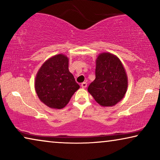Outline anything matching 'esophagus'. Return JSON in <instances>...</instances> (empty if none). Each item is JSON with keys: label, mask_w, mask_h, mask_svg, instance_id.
<instances>
[{"label": "esophagus", "mask_w": 160, "mask_h": 160, "mask_svg": "<svg viewBox=\"0 0 160 160\" xmlns=\"http://www.w3.org/2000/svg\"><path fill=\"white\" fill-rule=\"evenodd\" d=\"M81 87H82V88H86V87H87V82H83V83H82V84H81Z\"/></svg>", "instance_id": "1"}]
</instances>
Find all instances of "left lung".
<instances>
[{"instance_id":"8db88e82","label":"left lung","mask_w":160,"mask_h":160,"mask_svg":"<svg viewBox=\"0 0 160 160\" xmlns=\"http://www.w3.org/2000/svg\"><path fill=\"white\" fill-rule=\"evenodd\" d=\"M95 79L87 90L101 106H113L121 101L128 87V78L117 56L102 52L96 59Z\"/></svg>"}]
</instances>
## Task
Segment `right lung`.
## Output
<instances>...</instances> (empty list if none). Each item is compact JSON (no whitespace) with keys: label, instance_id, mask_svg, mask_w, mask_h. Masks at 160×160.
Segmentation results:
<instances>
[{"label":"right lung","instance_id":"1","mask_svg":"<svg viewBox=\"0 0 160 160\" xmlns=\"http://www.w3.org/2000/svg\"><path fill=\"white\" fill-rule=\"evenodd\" d=\"M69 59L62 54L45 61L37 72L35 89L40 100L51 108H63L80 86L68 70Z\"/></svg>","mask_w":160,"mask_h":160}]
</instances>
